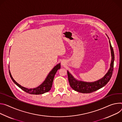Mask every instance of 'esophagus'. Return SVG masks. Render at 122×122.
<instances>
[{"instance_id": "1", "label": "esophagus", "mask_w": 122, "mask_h": 122, "mask_svg": "<svg viewBox=\"0 0 122 122\" xmlns=\"http://www.w3.org/2000/svg\"><path fill=\"white\" fill-rule=\"evenodd\" d=\"M62 62V63H62V64H63V62Z\"/></svg>"}]
</instances>
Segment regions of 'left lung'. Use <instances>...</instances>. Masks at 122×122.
<instances>
[{
	"label": "left lung",
	"mask_w": 122,
	"mask_h": 122,
	"mask_svg": "<svg viewBox=\"0 0 122 122\" xmlns=\"http://www.w3.org/2000/svg\"><path fill=\"white\" fill-rule=\"evenodd\" d=\"M109 43L110 45L112 58L111 67L109 71L107 72V73L103 78L97 81L93 82H86L76 80L72 76V75L67 71V75H68L69 82L71 87L73 90L79 92L84 93H91L103 87L109 81L112 75L114 61V51L111 45L110 40Z\"/></svg>",
	"instance_id": "obj_1"
}]
</instances>
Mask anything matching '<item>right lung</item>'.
Wrapping results in <instances>:
<instances>
[{
  "mask_svg": "<svg viewBox=\"0 0 122 122\" xmlns=\"http://www.w3.org/2000/svg\"><path fill=\"white\" fill-rule=\"evenodd\" d=\"M60 68H61V63H59L54 67L53 69L50 71L49 74L48 75L46 80L44 81V82L41 85H40L39 86H38L36 88L30 89L23 87L21 85H20L18 83H17L12 78L10 70H9V74H10V78L13 81V82H14L17 86H18L20 88H21L22 90L30 94H36V95H37V94H41L46 93V92H48L51 90L52 86V83H53V79L54 78V76H55L57 70L60 69Z\"/></svg>",
  "mask_w": 122,
  "mask_h": 122,
  "instance_id": "1",
  "label": "right lung"
}]
</instances>
